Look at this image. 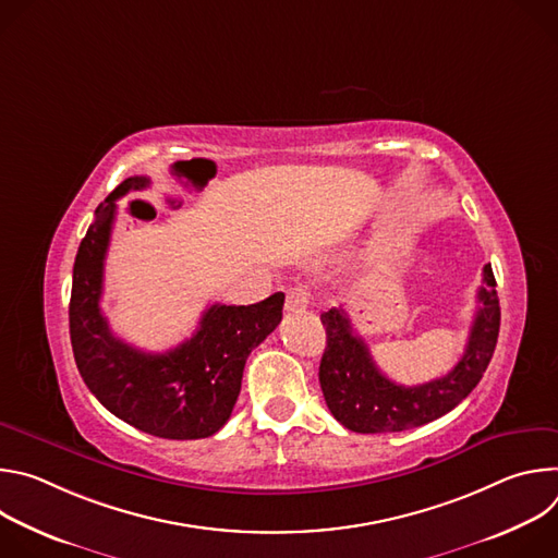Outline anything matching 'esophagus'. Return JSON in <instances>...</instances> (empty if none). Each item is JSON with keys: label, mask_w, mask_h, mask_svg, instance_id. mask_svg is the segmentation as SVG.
Returning <instances> with one entry per match:
<instances>
[{"label": "esophagus", "mask_w": 558, "mask_h": 558, "mask_svg": "<svg viewBox=\"0 0 558 558\" xmlns=\"http://www.w3.org/2000/svg\"><path fill=\"white\" fill-rule=\"evenodd\" d=\"M308 302H311V291H308L306 287H293V289H289V291H287L284 308H287L289 313H293V311H302V308H306V306H308Z\"/></svg>", "instance_id": "34e87169"}]
</instances>
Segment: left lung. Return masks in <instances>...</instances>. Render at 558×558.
<instances>
[{
	"label": "left lung",
	"instance_id": "obj_1",
	"mask_svg": "<svg viewBox=\"0 0 558 558\" xmlns=\"http://www.w3.org/2000/svg\"><path fill=\"white\" fill-rule=\"evenodd\" d=\"M493 267H484L465 351L454 368L420 386L388 379L373 362L368 347L353 331L344 308L320 315L327 329V349L320 362V386L331 415L353 433H400L424 426L450 413L484 377L499 338L501 308Z\"/></svg>",
	"mask_w": 558,
	"mask_h": 558
}]
</instances>
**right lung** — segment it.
<instances>
[{
	"mask_svg": "<svg viewBox=\"0 0 558 558\" xmlns=\"http://www.w3.org/2000/svg\"><path fill=\"white\" fill-rule=\"evenodd\" d=\"M149 187L130 177L97 207L72 269L70 342L78 373L97 400L125 424L163 439H203L229 420L250 353L280 325L284 293L250 306L211 304L196 333L168 353L119 340L101 313L104 263L117 201Z\"/></svg>",
	"mask_w": 558,
	"mask_h": 558,
	"instance_id": "1",
	"label": "right lung"
}]
</instances>
